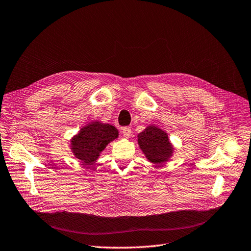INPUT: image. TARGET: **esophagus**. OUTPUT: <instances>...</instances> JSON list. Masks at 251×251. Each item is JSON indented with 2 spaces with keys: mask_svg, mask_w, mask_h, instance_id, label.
Segmentation results:
<instances>
[{
  "mask_svg": "<svg viewBox=\"0 0 251 251\" xmlns=\"http://www.w3.org/2000/svg\"><path fill=\"white\" fill-rule=\"evenodd\" d=\"M122 133L124 137H128L131 134V128L130 127H123L122 128Z\"/></svg>",
  "mask_w": 251,
  "mask_h": 251,
  "instance_id": "34e87169",
  "label": "esophagus"
}]
</instances>
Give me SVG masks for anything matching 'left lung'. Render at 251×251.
Returning <instances> with one entry per match:
<instances>
[{
  "label": "left lung",
  "mask_w": 251,
  "mask_h": 251,
  "mask_svg": "<svg viewBox=\"0 0 251 251\" xmlns=\"http://www.w3.org/2000/svg\"><path fill=\"white\" fill-rule=\"evenodd\" d=\"M137 137L140 148L150 162L160 164L168 161L173 156L174 148L169 136L160 128L148 126Z\"/></svg>",
  "instance_id": "obj_1"
}]
</instances>
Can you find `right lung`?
Wrapping results in <instances>:
<instances>
[{"instance_id": "right-lung-1", "label": "right lung", "mask_w": 251, "mask_h": 251, "mask_svg": "<svg viewBox=\"0 0 251 251\" xmlns=\"http://www.w3.org/2000/svg\"><path fill=\"white\" fill-rule=\"evenodd\" d=\"M119 132L109 124L93 122L82 127L71 140V150L77 159L86 164L97 160L104 148L117 138Z\"/></svg>"}]
</instances>
